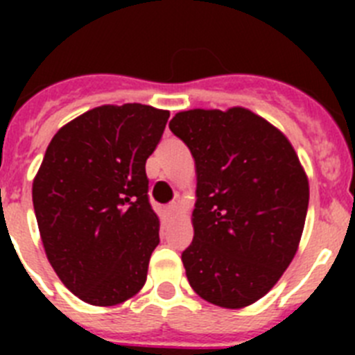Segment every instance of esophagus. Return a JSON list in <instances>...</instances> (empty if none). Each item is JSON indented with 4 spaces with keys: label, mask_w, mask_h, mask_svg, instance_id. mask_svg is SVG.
<instances>
[{
    "label": "esophagus",
    "mask_w": 355,
    "mask_h": 355,
    "mask_svg": "<svg viewBox=\"0 0 355 355\" xmlns=\"http://www.w3.org/2000/svg\"><path fill=\"white\" fill-rule=\"evenodd\" d=\"M167 211H168V215H171V216L178 215V211H180V206L175 205V202H172V205L167 206Z\"/></svg>",
    "instance_id": "esophagus-1"
}]
</instances>
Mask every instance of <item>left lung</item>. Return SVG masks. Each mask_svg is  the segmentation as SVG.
Segmentation results:
<instances>
[{
    "instance_id": "obj_1",
    "label": "left lung",
    "mask_w": 355,
    "mask_h": 355,
    "mask_svg": "<svg viewBox=\"0 0 355 355\" xmlns=\"http://www.w3.org/2000/svg\"><path fill=\"white\" fill-rule=\"evenodd\" d=\"M172 133L196 162L193 241L181 254L206 302L241 309L275 286L299 249L309 181L286 135L250 110L193 108Z\"/></svg>"
}]
</instances>
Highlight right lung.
<instances>
[{"instance_id":"1","label":"right lung","mask_w":355,"mask_h":355,"mask_svg":"<svg viewBox=\"0 0 355 355\" xmlns=\"http://www.w3.org/2000/svg\"><path fill=\"white\" fill-rule=\"evenodd\" d=\"M168 110L103 105L56 131L31 197L53 270L83 302L117 306L146 284L159 218L147 197L146 162Z\"/></svg>"}]
</instances>
